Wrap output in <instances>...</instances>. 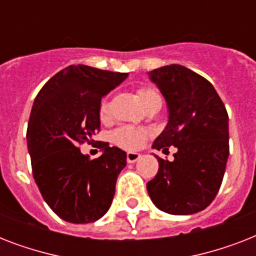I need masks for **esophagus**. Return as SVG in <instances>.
<instances>
[{"instance_id": "34e87169", "label": "esophagus", "mask_w": 256, "mask_h": 256, "mask_svg": "<svg viewBox=\"0 0 256 256\" xmlns=\"http://www.w3.org/2000/svg\"><path fill=\"white\" fill-rule=\"evenodd\" d=\"M140 158V152H128V164H136V160Z\"/></svg>"}]
</instances>
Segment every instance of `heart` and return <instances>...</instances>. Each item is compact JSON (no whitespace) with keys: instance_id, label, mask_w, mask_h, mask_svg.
Returning a JSON list of instances; mask_svg holds the SVG:
<instances>
[{"instance_id":"obj_1","label":"heart","mask_w":256,"mask_h":256,"mask_svg":"<svg viewBox=\"0 0 256 256\" xmlns=\"http://www.w3.org/2000/svg\"><path fill=\"white\" fill-rule=\"evenodd\" d=\"M142 104H144L146 100L150 98L158 96L160 94L152 90V88H144L138 92ZM108 112V100H102L100 108V118H104ZM148 132L146 128H134V126H120L116 130H114L112 134V140L116 144H118L120 148H126V150H136V148H142V144H144V140H148Z\"/></svg>"}]
</instances>
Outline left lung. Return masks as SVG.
Returning <instances> with one entry per match:
<instances>
[{
    "label": "left lung",
    "mask_w": 256,
    "mask_h": 256,
    "mask_svg": "<svg viewBox=\"0 0 256 256\" xmlns=\"http://www.w3.org/2000/svg\"><path fill=\"white\" fill-rule=\"evenodd\" d=\"M148 74L168 112L152 148H176L172 162L154 156L160 170L148 183V192L168 214H195L214 200L222 184L230 152L226 108L214 86L184 66H164Z\"/></svg>",
    "instance_id": "1"
}]
</instances>
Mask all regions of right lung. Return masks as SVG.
Segmentation results:
<instances>
[{
  "label": "right lung",
  "instance_id": "add662e5",
  "mask_svg": "<svg viewBox=\"0 0 256 256\" xmlns=\"http://www.w3.org/2000/svg\"><path fill=\"white\" fill-rule=\"evenodd\" d=\"M86 65H70L46 82L34 100L28 124V150L34 180L49 207L70 223H92L112 206L126 152L102 144L90 160L78 144L100 128V100L128 78Z\"/></svg>",
  "mask_w": 256,
  "mask_h": 256
}]
</instances>
